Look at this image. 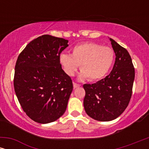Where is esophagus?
Listing matches in <instances>:
<instances>
[{"label": "esophagus", "instance_id": "esophagus-1", "mask_svg": "<svg viewBox=\"0 0 149 149\" xmlns=\"http://www.w3.org/2000/svg\"><path fill=\"white\" fill-rule=\"evenodd\" d=\"M81 85L79 84H77V83H73V87H74V88H77V87H80Z\"/></svg>", "mask_w": 149, "mask_h": 149}]
</instances>
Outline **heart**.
<instances>
[{"mask_svg": "<svg viewBox=\"0 0 149 149\" xmlns=\"http://www.w3.org/2000/svg\"><path fill=\"white\" fill-rule=\"evenodd\" d=\"M115 59V52L109 47L95 42H85L74 46L72 55L62 54L60 63L68 76L75 74L80 65L81 79L93 81L102 79L111 69Z\"/></svg>", "mask_w": 149, "mask_h": 149, "instance_id": "1", "label": "heart"}]
</instances>
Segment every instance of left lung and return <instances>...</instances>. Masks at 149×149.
<instances>
[{"mask_svg":"<svg viewBox=\"0 0 149 149\" xmlns=\"http://www.w3.org/2000/svg\"><path fill=\"white\" fill-rule=\"evenodd\" d=\"M115 62L111 73L93 84H84L85 111L89 117L100 121L116 119L129 104L132 94L135 70L126 49L110 38Z\"/></svg>","mask_w":149,"mask_h":149,"instance_id":"obj_1","label":"left lung"}]
</instances>
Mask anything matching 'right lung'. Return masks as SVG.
Masks as SVG:
<instances>
[{"label": "right lung", "mask_w": 149, "mask_h": 149, "mask_svg": "<svg viewBox=\"0 0 149 149\" xmlns=\"http://www.w3.org/2000/svg\"><path fill=\"white\" fill-rule=\"evenodd\" d=\"M68 42L45 34L29 42L17 58L15 92L23 111L37 123L56 121L66 111L73 85L62 70L60 56Z\"/></svg>", "instance_id": "obj_1"}]
</instances>
